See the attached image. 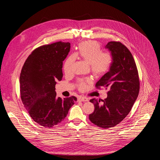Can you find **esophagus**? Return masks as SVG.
Segmentation results:
<instances>
[{
    "instance_id": "34e87169",
    "label": "esophagus",
    "mask_w": 160,
    "mask_h": 160,
    "mask_svg": "<svg viewBox=\"0 0 160 160\" xmlns=\"http://www.w3.org/2000/svg\"><path fill=\"white\" fill-rule=\"evenodd\" d=\"M78 100L80 101H83V102H85V101H88V99L86 97H80L78 98Z\"/></svg>"
}]
</instances>
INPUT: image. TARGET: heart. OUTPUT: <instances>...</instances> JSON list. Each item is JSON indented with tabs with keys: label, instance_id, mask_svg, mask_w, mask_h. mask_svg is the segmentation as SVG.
Returning <instances> with one entry per match:
<instances>
[{
	"label": "heart",
	"instance_id": "heart-1",
	"mask_svg": "<svg viewBox=\"0 0 160 160\" xmlns=\"http://www.w3.org/2000/svg\"><path fill=\"white\" fill-rule=\"evenodd\" d=\"M75 56L90 64V70L96 77L106 74L109 70L112 62V54L107 52H103L99 43L94 40L80 43ZM75 56L72 54L66 59L63 64V70L66 74L72 72V66L76 59ZM89 83V80H78L77 85L80 90H84Z\"/></svg>",
	"mask_w": 160,
	"mask_h": 160
}]
</instances>
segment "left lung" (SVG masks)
Instances as JSON below:
<instances>
[{
	"mask_svg": "<svg viewBox=\"0 0 160 160\" xmlns=\"http://www.w3.org/2000/svg\"><path fill=\"white\" fill-rule=\"evenodd\" d=\"M105 48L111 52L112 62L96 87L108 88V97L104 100H90L94 105V111L89 115L90 122L102 128L116 126L128 115L140 89L138 68L128 48L115 41L108 42Z\"/></svg>",
	"mask_w": 160,
	"mask_h": 160,
	"instance_id": "1",
	"label": "left lung"
}]
</instances>
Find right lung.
<instances>
[{
    "label": "right lung",
    "mask_w": 160,
    "mask_h": 160,
    "mask_svg": "<svg viewBox=\"0 0 160 160\" xmlns=\"http://www.w3.org/2000/svg\"><path fill=\"white\" fill-rule=\"evenodd\" d=\"M70 50L69 42L42 45L25 61L19 77L22 104L31 118L40 125L52 128L67 116L77 99L56 96L55 85L62 78V61Z\"/></svg>",
    "instance_id": "right-lung-1"
}]
</instances>
